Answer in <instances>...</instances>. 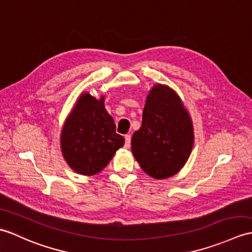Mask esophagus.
<instances>
[{
  "label": "esophagus",
  "instance_id": "obj_1",
  "mask_svg": "<svg viewBox=\"0 0 252 252\" xmlns=\"http://www.w3.org/2000/svg\"><path fill=\"white\" fill-rule=\"evenodd\" d=\"M125 140H126L125 147L128 148V147H130V145H131V135H126L125 136Z\"/></svg>",
  "mask_w": 252,
  "mask_h": 252
}]
</instances>
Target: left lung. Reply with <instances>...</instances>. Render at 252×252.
I'll return each instance as SVG.
<instances>
[{"label": "left lung", "instance_id": "left-lung-1", "mask_svg": "<svg viewBox=\"0 0 252 252\" xmlns=\"http://www.w3.org/2000/svg\"><path fill=\"white\" fill-rule=\"evenodd\" d=\"M193 144L192 119L180 96L171 87L154 85L146 97L142 126L131 142L140 167L155 179L172 177L188 161Z\"/></svg>", "mask_w": 252, "mask_h": 252}]
</instances>
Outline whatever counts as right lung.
Here are the masks:
<instances>
[{
  "mask_svg": "<svg viewBox=\"0 0 252 252\" xmlns=\"http://www.w3.org/2000/svg\"><path fill=\"white\" fill-rule=\"evenodd\" d=\"M105 96L81 92L61 130L60 145L64 160L74 172L93 176L103 171L116 151L125 145L124 136L104 105Z\"/></svg>",
  "mask_w": 252,
  "mask_h": 252,
  "instance_id": "right-lung-1",
  "label": "right lung"
}]
</instances>
